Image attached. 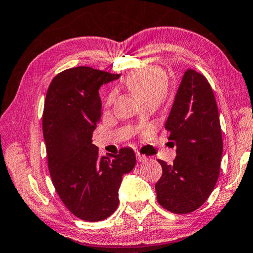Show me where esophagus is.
Wrapping results in <instances>:
<instances>
[{"label": "esophagus", "instance_id": "34e87169", "mask_svg": "<svg viewBox=\"0 0 253 253\" xmlns=\"http://www.w3.org/2000/svg\"><path fill=\"white\" fill-rule=\"evenodd\" d=\"M135 156H137V161H138V162H144V161H146V156L141 155V154L137 153V154H135Z\"/></svg>", "mask_w": 253, "mask_h": 253}]
</instances>
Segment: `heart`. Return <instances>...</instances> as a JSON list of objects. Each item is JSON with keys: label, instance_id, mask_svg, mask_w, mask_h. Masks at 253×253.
<instances>
[{"label": "heart", "instance_id": "b5f03b06", "mask_svg": "<svg viewBox=\"0 0 253 253\" xmlns=\"http://www.w3.org/2000/svg\"><path fill=\"white\" fill-rule=\"evenodd\" d=\"M126 84L131 92L140 102L155 100L159 104L166 98L168 92V78L166 73L155 66L131 74L127 78ZM111 98H113V94Z\"/></svg>", "mask_w": 253, "mask_h": 253}]
</instances>
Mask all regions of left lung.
Masks as SVG:
<instances>
[{
    "label": "left lung",
    "mask_w": 253,
    "mask_h": 253,
    "mask_svg": "<svg viewBox=\"0 0 253 253\" xmlns=\"http://www.w3.org/2000/svg\"><path fill=\"white\" fill-rule=\"evenodd\" d=\"M177 147L173 164L159 160L162 177L156 182L157 201L173 213H189L208 200L219 177L222 135L217 102L210 83L188 68L166 122Z\"/></svg>",
    "instance_id": "1"
}]
</instances>
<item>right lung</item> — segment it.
Wrapping results in <instances>:
<instances>
[{"label": "right lung", "instance_id": "obj_1", "mask_svg": "<svg viewBox=\"0 0 253 253\" xmlns=\"http://www.w3.org/2000/svg\"><path fill=\"white\" fill-rule=\"evenodd\" d=\"M120 76L80 66L54 76L46 92L42 127L51 180L66 208L85 221L114 213L123 174L135 166L133 149L99 157L92 144L101 116L100 86Z\"/></svg>", "mask_w": 253, "mask_h": 253}]
</instances>
